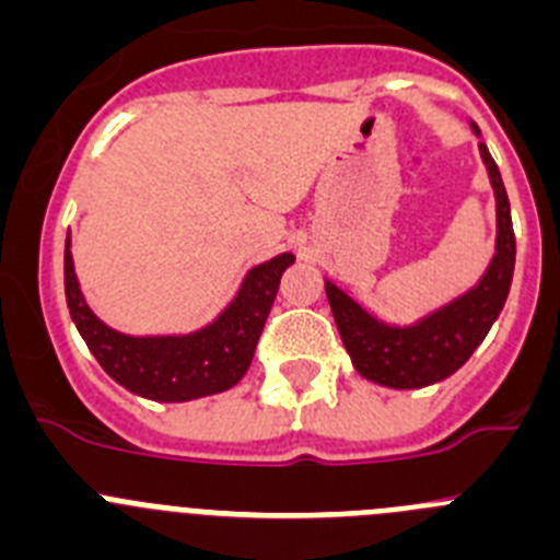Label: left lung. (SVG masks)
Wrapping results in <instances>:
<instances>
[{
    "label": "left lung",
    "mask_w": 560,
    "mask_h": 560,
    "mask_svg": "<svg viewBox=\"0 0 560 560\" xmlns=\"http://www.w3.org/2000/svg\"><path fill=\"white\" fill-rule=\"evenodd\" d=\"M471 128L480 136L477 125ZM480 155L486 161L493 198H497V254L471 290L416 324L390 326L362 310L349 292L326 281V299H329L342 346L351 354L357 371L376 385L410 390V387L435 385L452 376L486 340L488 329L505 306L513 265H516V236H513L511 203H508L500 167L482 142Z\"/></svg>",
    "instance_id": "obj_1"
}]
</instances>
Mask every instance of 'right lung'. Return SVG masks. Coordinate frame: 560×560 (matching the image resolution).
I'll return each mask as SVG.
<instances>
[{"mask_svg":"<svg viewBox=\"0 0 560 560\" xmlns=\"http://www.w3.org/2000/svg\"><path fill=\"white\" fill-rule=\"evenodd\" d=\"M292 261H295L292 254H279L265 265H256L245 276L236 299L220 312L218 320L192 335L130 337L105 326L89 310L74 276L67 240L63 281H67L69 315L105 374L130 393L153 401L200 399L229 390L243 380L279 292L281 273Z\"/></svg>","mask_w":560,"mask_h":560,"instance_id":"add662e5","label":"right lung"}]
</instances>
